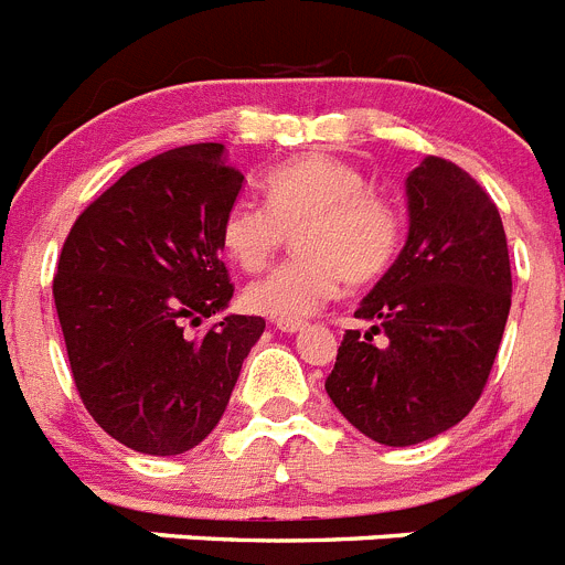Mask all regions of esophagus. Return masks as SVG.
<instances>
[{"mask_svg": "<svg viewBox=\"0 0 565 565\" xmlns=\"http://www.w3.org/2000/svg\"><path fill=\"white\" fill-rule=\"evenodd\" d=\"M303 327H307L303 320H276V329H281V332H287V334L301 332Z\"/></svg>", "mask_w": 565, "mask_h": 565, "instance_id": "obj_1", "label": "esophagus"}]
</instances>
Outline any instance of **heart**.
<instances>
[{"mask_svg":"<svg viewBox=\"0 0 565 565\" xmlns=\"http://www.w3.org/2000/svg\"><path fill=\"white\" fill-rule=\"evenodd\" d=\"M267 205L238 196L220 225V245L242 270L256 273L295 231V253L245 289V307L301 320L338 295L343 281L371 284L388 273L403 245V211L369 188L363 171L334 154H307L264 180Z\"/></svg>","mask_w":565,"mask_h":565,"instance_id":"b5f03b06","label":"heart"}]
</instances>
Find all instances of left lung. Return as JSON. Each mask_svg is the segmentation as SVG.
I'll return each instance as SVG.
<instances>
[{
	"label": "left lung",
	"instance_id": "1",
	"mask_svg": "<svg viewBox=\"0 0 565 565\" xmlns=\"http://www.w3.org/2000/svg\"><path fill=\"white\" fill-rule=\"evenodd\" d=\"M408 242L358 307L327 394L360 434L408 447L454 428L479 403L512 301L495 202L456 162L425 157L408 174ZM374 333H385L383 344Z\"/></svg>",
	"mask_w": 565,
	"mask_h": 565
}]
</instances>
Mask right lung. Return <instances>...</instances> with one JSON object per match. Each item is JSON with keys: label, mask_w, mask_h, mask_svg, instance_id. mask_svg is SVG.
I'll return each mask as SVG.
<instances>
[{"label": "right lung", "mask_w": 565, "mask_h": 565, "mask_svg": "<svg viewBox=\"0 0 565 565\" xmlns=\"http://www.w3.org/2000/svg\"><path fill=\"white\" fill-rule=\"evenodd\" d=\"M222 143L162 151L84 207L61 247L55 312L81 403L137 454L177 456L222 419L264 332L258 315H227L233 284L220 225L242 171Z\"/></svg>", "instance_id": "add662e5"}]
</instances>
